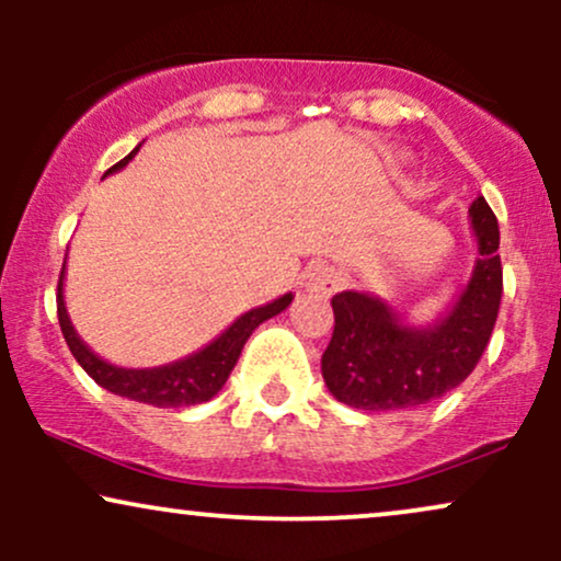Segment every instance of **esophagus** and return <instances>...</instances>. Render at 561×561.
Returning <instances> with one entry per match:
<instances>
[{"instance_id": "obj_1", "label": "esophagus", "mask_w": 561, "mask_h": 561, "mask_svg": "<svg viewBox=\"0 0 561 561\" xmlns=\"http://www.w3.org/2000/svg\"><path fill=\"white\" fill-rule=\"evenodd\" d=\"M302 289L313 295H332L340 289V274L324 263H311L302 274Z\"/></svg>"}]
</instances>
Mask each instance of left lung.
<instances>
[{
    "mask_svg": "<svg viewBox=\"0 0 561 561\" xmlns=\"http://www.w3.org/2000/svg\"><path fill=\"white\" fill-rule=\"evenodd\" d=\"M469 227L480 253L472 276L433 324H411L377 295H334V332L321 375L340 403L362 411L416 409L472 375L491 340L504 279L499 221L485 197L469 205Z\"/></svg>",
    "mask_w": 561,
    "mask_h": 561,
    "instance_id": "obj_1",
    "label": "left lung"
}]
</instances>
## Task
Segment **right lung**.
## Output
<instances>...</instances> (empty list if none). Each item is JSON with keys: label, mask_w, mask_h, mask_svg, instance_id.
I'll use <instances>...</instances> for the list:
<instances>
[{"label": "right lung", "mask_w": 561, "mask_h": 561, "mask_svg": "<svg viewBox=\"0 0 561 561\" xmlns=\"http://www.w3.org/2000/svg\"><path fill=\"white\" fill-rule=\"evenodd\" d=\"M137 150L128 152V156L121 160V163H115L113 169H107L105 176L126 169L128 160L137 156ZM62 285H66V263H62L60 285H57V319H60L62 337H66L70 353H73L76 362L81 364V369L87 371L96 385L115 392V396L128 398V401L137 403L158 405V409H182V405H197L210 401V398L227 385L231 369H234L237 358H240L242 347L248 343L250 334L255 332V327L285 311L295 298L293 293H285L282 298L266 302V306L250 308L248 313H242V317L231 321L216 340H210L208 345L190 353V356L179 358V362L150 366V369H126V366H115L111 362H105L102 356H96L92 347L79 337L73 321L68 317Z\"/></svg>", "instance_id": "right-lung-1"}]
</instances>
